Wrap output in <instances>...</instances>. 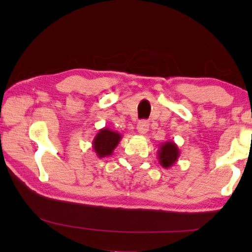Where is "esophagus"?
<instances>
[{
    "label": "esophagus",
    "mask_w": 252,
    "mask_h": 252,
    "mask_svg": "<svg viewBox=\"0 0 252 252\" xmlns=\"http://www.w3.org/2000/svg\"><path fill=\"white\" fill-rule=\"evenodd\" d=\"M136 130L140 134H146L149 131V122L146 120H142L138 123V126H136Z\"/></svg>",
    "instance_id": "34e87169"
}]
</instances>
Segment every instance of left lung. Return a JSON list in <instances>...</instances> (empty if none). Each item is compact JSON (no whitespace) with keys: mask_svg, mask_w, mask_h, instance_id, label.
I'll list each match as a JSON object with an SVG mask.
<instances>
[{"mask_svg":"<svg viewBox=\"0 0 252 252\" xmlns=\"http://www.w3.org/2000/svg\"><path fill=\"white\" fill-rule=\"evenodd\" d=\"M157 155L158 159H159V163L163 168L168 169L171 168L178 161L179 157H180V151H179L178 146L173 141H165L164 143L160 144Z\"/></svg>","mask_w":252,"mask_h":252,"instance_id":"8db88e82","label":"left lung"}]
</instances>
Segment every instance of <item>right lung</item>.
Returning <instances> with one entry per match:
<instances>
[{"instance_id": "add662e5", "label": "right lung", "mask_w": 252, "mask_h": 252, "mask_svg": "<svg viewBox=\"0 0 252 252\" xmlns=\"http://www.w3.org/2000/svg\"><path fill=\"white\" fill-rule=\"evenodd\" d=\"M122 135L117 131L110 130L109 127H103L99 130L92 141V148L96 153L97 158H105L113 153L114 149L121 141Z\"/></svg>"}]
</instances>
